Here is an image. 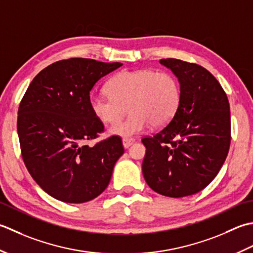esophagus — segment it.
<instances>
[{
  "label": "esophagus",
  "instance_id": "34e87169",
  "mask_svg": "<svg viewBox=\"0 0 253 253\" xmlns=\"http://www.w3.org/2000/svg\"><path fill=\"white\" fill-rule=\"evenodd\" d=\"M134 142H135V140H134V138H123V140H122L123 147L128 148Z\"/></svg>",
  "mask_w": 253,
  "mask_h": 253
}]
</instances>
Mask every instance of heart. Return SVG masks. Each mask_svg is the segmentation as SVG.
<instances>
[{
    "instance_id": "obj_1",
    "label": "heart",
    "mask_w": 253,
    "mask_h": 253,
    "mask_svg": "<svg viewBox=\"0 0 253 253\" xmlns=\"http://www.w3.org/2000/svg\"><path fill=\"white\" fill-rule=\"evenodd\" d=\"M108 95L92 94L89 108L98 120L112 125L125 116L126 106L131 115L109 127L111 135L128 138L153 125L159 127L172 119L181 98L178 80L168 72L142 69L119 72L107 85Z\"/></svg>"
}]
</instances>
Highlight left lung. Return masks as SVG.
<instances>
[{
	"label": "left lung",
	"mask_w": 253,
	"mask_h": 253,
	"mask_svg": "<svg viewBox=\"0 0 253 253\" xmlns=\"http://www.w3.org/2000/svg\"><path fill=\"white\" fill-rule=\"evenodd\" d=\"M180 85L177 112L146 147L142 170L149 188L170 198L200 192L217 176L230 145L228 98L203 66L178 59H162Z\"/></svg>",
	"instance_id": "left-lung-1"
}]
</instances>
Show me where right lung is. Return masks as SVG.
Listing matches in <instances>:
<instances>
[{"mask_svg":"<svg viewBox=\"0 0 253 253\" xmlns=\"http://www.w3.org/2000/svg\"><path fill=\"white\" fill-rule=\"evenodd\" d=\"M122 63L73 58L35 77L19 105L17 133L25 166L39 187L65 203H84L105 191L125 149L119 136L89 146L104 131L89 92Z\"/></svg>","mask_w":253,"mask_h":253,"instance_id":"add662e5","label":"right lung"}]
</instances>
